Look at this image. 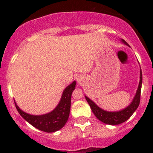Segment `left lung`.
I'll return each instance as SVG.
<instances>
[{
  "mask_svg": "<svg viewBox=\"0 0 153 153\" xmlns=\"http://www.w3.org/2000/svg\"><path fill=\"white\" fill-rule=\"evenodd\" d=\"M124 44L129 46V44L124 41V40H121ZM141 84H142V72H141V69L140 71V81L138 88L137 89L136 94H135V97H134L133 100H132V103L129 104L127 107L125 109H122L121 111H118V112H107V111L104 110V109H101L98 107L92 100L89 99L88 97L85 96L86 101L88 104L90 106L91 109H92V112L94 115H95L97 118L101 122L104 123V124H109V125H118L124 123L126 121H127L131 115L134 113L137 108L138 107L140 104V98H141Z\"/></svg>",
  "mask_w": 153,
  "mask_h": 153,
  "instance_id": "8db88e82",
  "label": "left lung"
}]
</instances>
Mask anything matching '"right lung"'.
Segmentation results:
<instances>
[{
	"label": "right lung",
	"instance_id": "1",
	"mask_svg": "<svg viewBox=\"0 0 153 153\" xmlns=\"http://www.w3.org/2000/svg\"><path fill=\"white\" fill-rule=\"evenodd\" d=\"M76 82L73 81L64 90L59 104L54 110L42 115H32L23 112L15 102L20 115L27 122L39 130L46 132H53L61 129L67 123L69 115L71 96L75 89Z\"/></svg>",
	"mask_w": 153,
	"mask_h": 153
}]
</instances>
